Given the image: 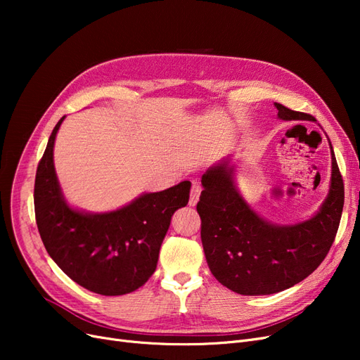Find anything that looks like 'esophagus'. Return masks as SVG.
Segmentation results:
<instances>
[{
  "mask_svg": "<svg viewBox=\"0 0 360 360\" xmlns=\"http://www.w3.org/2000/svg\"><path fill=\"white\" fill-rule=\"evenodd\" d=\"M202 188L198 181H192V189H191V198H189V204L195 205L200 200V193H201Z\"/></svg>",
  "mask_w": 360,
  "mask_h": 360,
  "instance_id": "esophagus-1",
  "label": "esophagus"
}]
</instances>
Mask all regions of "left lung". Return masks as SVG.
Instances as JSON below:
<instances>
[{"instance_id":"obj_1","label":"left lung","mask_w":360,"mask_h":360,"mask_svg":"<svg viewBox=\"0 0 360 360\" xmlns=\"http://www.w3.org/2000/svg\"><path fill=\"white\" fill-rule=\"evenodd\" d=\"M278 118L314 120L275 103ZM330 146L332 174L328 197L309 219L275 224L248 204L237 184V163L226 156L207 169L197 210L201 242L213 276L243 296H264L299 284L328 255L340 226L344 183Z\"/></svg>"}]
</instances>
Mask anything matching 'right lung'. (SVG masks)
<instances>
[{"instance_id": "1", "label": "right lung", "mask_w": 360, "mask_h": 360, "mask_svg": "<svg viewBox=\"0 0 360 360\" xmlns=\"http://www.w3.org/2000/svg\"><path fill=\"white\" fill-rule=\"evenodd\" d=\"M53 127L34 184L36 222L49 257L76 284L102 296H122L143 287L155 274L159 250L174 212L189 201L191 181L144 192L110 212L73 207L53 165Z\"/></svg>"}]
</instances>
